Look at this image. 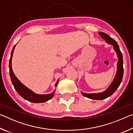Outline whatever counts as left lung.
Here are the masks:
<instances>
[{
	"instance_id": "8db88e82",
	"label": "left lung",
	"mask_w": 133,
	"mask_h": 133,
	"mask_svg": "<svg viewBox=\"0 0 133 133\" xmlns=\"http://www.w3.org/2000/svg\"><path fill=\"white\" fill-rule=\"evenodd\" d=\"M98 34L100 35L102 39H104L107 43L111 44L113 46L114 50L116 51L117 53L118 60L117 64V70L116 75L111 84L109 85V87L104 91L98 93H83V92H81V93H82V95L86 97L87 98L93 99V100H102L111 96L117 89L119 85H120L121 82H122L123 76V55L116 40L112 39L110 36L105 33L98 32Z\"/></svg>"
}]
</instances>
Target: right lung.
Instances as JSON below:
<instances>
[{
	"label": "right lung",
	"mask_w": 133,
	"mask_h": 133,
	"mask_svg": "<svg viewBox=\"0 0 133 133\" xmlns=\"http://www.w3.org/2000/svg\"><path fill=\"white\" fill-rule=\"evenodd\" d=\"M17 44L15 45V46L13 47V50L11 53V56L9 60V73H10V76L11 80H12V84L13 86L15 87V89L16 90V91L19 94L20 96L22 97L24 99L29 101V102L31 103H44L46 102L47 101H48L51 99V98L53 97L54 94H55V92L56 90H55L53 91V93L50 94H36L34 92L32 91L28 87L25 86L23 84L20 82L18 80V78L16 77V76L13 73L12 70V59L13 57V51H14L15 48ZM58 81L56 83L55 87H57Z\"/></svg>",
	"instance_id": "right-lung-1"
}]
</instances>
